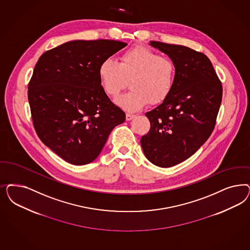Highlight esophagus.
Instances as JSON below:
<instances>
[{"label":"esophagus","mask_w":250,"mask_h":250,"mask_svg":"<svg viewBox=\"0 0 250 250\" xmlns=\"http://www.w3.org/2000/svg\"><path fill=\"white\" fill-rule=\"evenodd\" d=\"M135 117L134 114H131V113H127L126 114V121H131L133 118Z\"/></svg>","instance_id":"obj_1"}]
</instances>
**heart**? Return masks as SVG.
Returning a JSON list of instances; mask_svg holds the SVG:
<instances>
[{"label":"heart","instance_id":"b5f03b06","mask_svg":"<svg viewBox=\"0 0 250 250\" xmlns=\"http://www.w3.org/2000/svg\"><path fill=\"white\" fill-rule=\"evenodd\" d=\"M99 79L105 94L117 97L129 81V90L116 100L126 111L142 109L150 101L159 104L169 96L175 83V66L169 59L144 46L124 51L117 63L105 60L98 69Z\"/></svg>","mask_w":250,"mask_h":250}]
</instances>
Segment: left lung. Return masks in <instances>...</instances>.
<instances>
[{"mask_svg": "<svg viewBox=\"0 0 250 250\" xmlns=\"http://www.w3.org/2000/svg\"><path fill=\"white\" fill-rule=\"evenodd\" d=\"M169 57L175 83L169 96L146 113L151 128L141 138L146 158L171 167L196 153L211 134L222 102L223 88L209 58L181 45L151 41Z\"/></svg>", "mask_w": 250, "mask_h": 250, "instance_id": "obj_1", "label": "left lung"}]
</instances>
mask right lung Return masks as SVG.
<instances>
[{"label":"right lung","mask_w":250,"mask_h":250,"mask_svg":"<svg viewBox=\"0 0 250 250\" xmlns=\"http://www.w3.org/2000/svg\"><path fill=\"white\" fill-rule=\"evenodd\" d=\"M127 46L121 41H73L46 51L28 84V101L38 136L72 165L94 161L125 113L106 96L99 79L101 62Z\"/></svg>","instance_id":"right-lung-1"}]
</instances>
